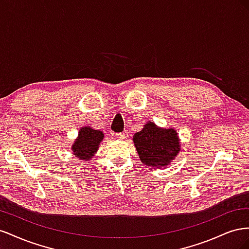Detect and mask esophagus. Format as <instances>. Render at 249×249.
I'll list each match as a JSON object with an SVG mask.
<instances>
[{
    "instance_id": "1",
    "label": "esophagus",
    "mask_w": 249,
    "mask_h": 249,
    "mask_svg": "<svg viewBox=\"0 0 249 249\" xmlns=\"http://www.w3.org/2000/svg\"><path fill=\"white\" fill-rule=\"evenodd\" d=\"M116 138H118V139H120V140H123V139H124L125 138V134L124 133H117L116 134Z\"/></svg>"
}]
</instances>
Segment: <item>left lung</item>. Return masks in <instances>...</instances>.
I'll use <instances>...</instances> for the list:
<instances>
[{
    "instance_id": "1",
    "label": "left lung",
    "mask_w": 249,
    "mask_h": 249,
    "mask_svg": "<svg viewBox=\"0 0 249 249\" xmlns=\"http://www.w3.org/2000/svg\"><path fill=\"white\" fill-rule=\"evenodd\" d=\"M133 140L141 162L150 167L166 166L179 150L177 132L160 129L153 122L135 134Z\"/></svg>"
}]
</instances>
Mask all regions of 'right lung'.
<instances>
[{
  "label": "right lung",
  "mask_w": 249,
  "mask_h": 249,
  "mask_svg": "<svg viewBox=\"0 0 249 249\" xmlns=\"http://www.w3.org/2000/svg\"><path fill=\"white\" fill-rule=\"evenodd\" d=\"M104 138L102 131L91 127H83L79 132V137L72 144V152L81 160H89L97 150V146Z\"/></svg>",
  "instance_id": "1"
}]
</instances>
